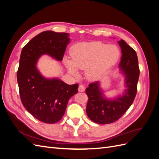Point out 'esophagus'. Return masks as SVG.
I'll return each instance as SVG.
<instances>
[{
  "label": "esophagus",
  "mask_w": 159,
  "mask_h": 159,
  "mask_svg": "<svg viewBox=\"0 0 159 159\" xmlns=\"http://www.w3.org/2000/svg\"><path fill=\"white\" fill-rule=\"evenodd\" d=\"M85 91V87L84 85H80L79 87H78V91L79 92H84V91Z\"/></svg>",
  "instance_id": "obj_1"
}]
</instances>
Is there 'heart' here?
Listing matches in <instances>:
<instances>
[{
  "mask_svg": "<svg viewBox=\"0 0 159 159\" xmlns=\"http://www.w3.org/2000/svg\"><path fill=\"white\" fill-rule=\"evenodd\" d=\"M71 60L64 57V64L69 74L78 75V70L85 69L87 78H99L117 61L120 51L113 44L102 42H81L72 46L70 50Z\"/></svg>",
  "mask_w": 159,
  "mask_h": 159,
  "instance_id": "1",
  "label": "heart"
}]
</instances>
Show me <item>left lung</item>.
Instances as JSON below:
<instances>
[{"instance_id": "left-lung-1", "label": "left lung", "mask_w": 159, "mask_h": 159, "mask_svg": "<svg viewBox=\"0 0 159 159\" xmlns=\"http://www.w3.org/2000/svg\"><path fill=\"white\" fill-rule=\"evenodd\" d=\"M121 49L119 67L125 76L124 93L115 99L105 97L99 81L89 84L85 92L88 96L86 113L91 121L98 124H109L116 121L132 105L137 91L139 71L136 52L125 41H118Z\"/></svg>"}]
</instances>
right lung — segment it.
<instances>
[{
  "label": "right lung",
  "mask_w": 159,
  "mask_h": 159,
  "mask_svg": "<svg viewBox=\"0 0 159 159\" xmlns=\"http://www.w3.org/2000/svg\"><path fill=\"white\" fill-rule=\"evenodd\" d=\"M69 36L64 32H42L21 52L17 71L21 102L31 115L46 123L61 119L70 98L78 93V84L68 85L58 78H44L37 69V61L44 54L61 61L70 41Z\"/></svg>",
  "instance_id": "right-lung-1"
}]
</instances>
